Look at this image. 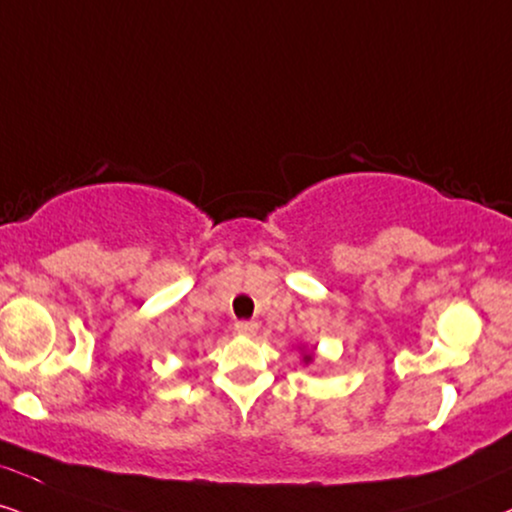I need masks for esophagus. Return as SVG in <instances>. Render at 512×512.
I'll list each match as a JSON object with an SVG mask.
<instances>
[{
	"mask_svg": "<svg viewBox=\"0 0 512 512\" xmlns=\"http://www.w3.org/2000/svg\"><path fill=\"white\" fill-rule=\"evenodd\" d=\"M236 333L238 335H255L257 333V323L255 321H238L236 323Z\"/></svg>",
	"mask_w": 512,
	"mask_h": 512,
	"instance_id": "obj_1",
	"label": "esophagus"
}]
</instances>
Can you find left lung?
Wrapping results in <instances>:
<instances>
[{
  "instance_id": "8db88e82",
  "label": "left lung",
  "mask_w": 512,
  "mask_h": 512,
  "mask_svg": "<svg viewBox=\"0 0 512 512\" xmlns=\"http://www.w3.org/2000/svg\"><path fill=\"white\" fill-rule=\"evenodd\" d=\"M302 352V364L304 366H312L314 364V359H316V347H312V349H300Z\"/></svg>"
}]
</instances>
